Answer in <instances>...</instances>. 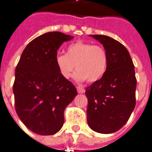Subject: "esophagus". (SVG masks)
Segmentation results:
<instances>
[{"mask_svg": "<svg viewBox=\"0 0 152 152\" xmlns=\"http://www.w3.org/2000/svg\"><path fill=\"white\" fill-rule=\"evenodd\" d=\"M76 89H77L78 93H84V92H85V90H84V88H80V87H77V88H76Z\"/></svg>", "mask_w": 152, "mask_h": 152, "instance_id": "esophagus-1", "label": "esophagus"}]
</instances>
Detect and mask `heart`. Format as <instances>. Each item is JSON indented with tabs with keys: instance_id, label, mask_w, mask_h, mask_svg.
<instances>
[{
	"instance_id": "1",
	"label": "heart",
	"mask_w": 152,
	"mask_h": 152,
	"mask_svg": "<svg viewBox=\"0 0 152 152\" xmlns=\"http://www.w3.org/2000/svg\"><path fill=\"white\" fill-rule=\"evenodd\" d=\"M55 63L63 78H69L76 68L73 77L77 82H95L107 71L108 56L100 45L79 41L69 45L67 53H58Z\"/></svg>"
}]
</instances>
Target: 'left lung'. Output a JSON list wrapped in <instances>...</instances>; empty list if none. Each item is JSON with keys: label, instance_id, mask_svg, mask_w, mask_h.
<instances>
[{"label": "left lung", "instance_id": "8db88e82", "mask_svg": "<svg viewBox=\"0 0 152 152\" xmlns=\"http://www.w3.org/2000/svg\"><path fill=\"white\" fill-rule=\"evenodd\" d=\"M90 37L103 45L108 63L103 77L86 88L87 120L95 132L110 134L120 130L135 108V67L128 51L121 43L104 35Z\"/></svg>", "mask_w": 152, "mask_h": 152}]
</instances>
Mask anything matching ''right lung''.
Wrapping results in <instances>:
<instances>
[{
  "label": "right lung",
  "mask_w": 152,
  "mask_h": 152,
  "mask_svg": "<svg viewBox=\"0 0 152 152\" xmlns=\"http://www.w3.org/2000/svg\"><path fill=\"white\" fill-rule=\"evenodd\" d=\"M73 37L49 32L24 49L15 70V108L22 123L40 135H54L64 122V111L77 95L72 82L56 65L57 50Z\"/></svg>",
  "instance_id": "add662e5"
}]
</instances>
